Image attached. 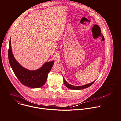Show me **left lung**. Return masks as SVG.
Wrapping results in <instances>:
<instances>
[{
	"label": "left lung",
	"instance_id": "obj_1",
	"mask_svg": "<svg viewBox=\"0 0 121 121\" xmlns=\"http://www.w3.org/2000/svg\"><path fill=\"white\" fill-rule=\"evenodd\" d=\"M63 79H64V83L65 85V86L67 88L70 89L75 90H81V89H85V88H88V87H90V86L91 85H92L93 84V83L95 81H94L93 82H91V83H90V84H87V85H84V86H74L71 85L70 84H69L68 83H67V82L65 80L64 78H63Z\"/></svg>",
	"mask_w": 121,
	"mask_h": 121
}]
</instances>
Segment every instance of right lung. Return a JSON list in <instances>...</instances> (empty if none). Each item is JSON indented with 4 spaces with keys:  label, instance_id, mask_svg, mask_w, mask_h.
<instances>
[{
    "label": "right lung",
    "instance_id": "obj_1",
    "mask_svg": "<svg viewBox=\"0 0 121 121\" xmlns=\"http://www.w3.org/2000/svg\"><path fill=\"white\" fill-rule=\"evenodd\" d=\"M11 38L9 40L8 56L10 65L20 81L23 85L32 88L42 87L47 78L48 73L53 67L54 61L45 63L39 69L30 71L21 66L15 59L11 50Z\"/></svg>",
    "mask_w": 121,
    "mask_h": 121
}]
</instances>
